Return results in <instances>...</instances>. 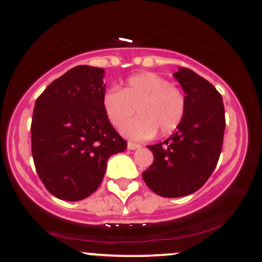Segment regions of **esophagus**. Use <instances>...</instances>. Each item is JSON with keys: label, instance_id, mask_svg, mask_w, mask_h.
Returning a JSON list of instances; mask_svg holds the SVG:
<instances>
[{"label": "esophagus", "instance_id": "1", "mask_svg": "<svg viewBox=\"0 0 262 262\" xmlns=\"http://www.w3.org/2000/svg\"><path fill=\"white\" fill-rule=\"evenodd\" d=\"M139 148H140L139 144L132 143V141H128V149L129 150H137V149H139Z\"/></svg>", "mask_w": 262, "mask_h": 262}]
</instances>
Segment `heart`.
<instances>
[{"mask_svg": "<svg viewBox=\"0 0 262 262\" xmlns=\"http://www.w3.org/2000/svg\"><path fill=\"white\" fill-rule=\"evenodd\" d=\"M102 107L114 127L121 125L135 112L139 116L125 123L122 133L134 140H148L159 132L169 135L181 124L186 112V97L179 87L155 73L128 77L122 90H107Z\"/></svg>", "mask_w": 262, "mask_h": 262, "instance_id": "obj_1", "label": "heart"}]
</instances>
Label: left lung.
Wrapping results in <instances>:
<instances>
[{"instance_id":"8db88e82","label":"left lung","mask_w":262,"mask_h":262,"mask_svg":"<svg viewBox=\"0 0 262 262\" xmlns=\"http://www.w3.org/2000/svg\"><path fill=\"white\" fill-rule=\"evenodd\" d=\"M173 77L186 97L181 124L164 143L148 145L154 162L143 172L146 186L161 197H185L206 183L214 171L225 129L222 95L202 76L180 68Z\"/></svg>"}]
</instances>
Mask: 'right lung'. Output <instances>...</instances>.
<instances>
[{"label": "right lung", "instance_id": "obj_1", "mask_svg": "<svg viewBox=\"0 0 262 262\" xmlns=\"http://www.w3.org/2000/svg\"><path fill=\"white\" fill-rule=\"evenodd\" d=\"M103 77L101 68L75 66L35 101L33 160L41 182L60 200L74 202L92 194L103 180L108 159L127 148L102 107Z\"/></svg>", "mask_w": 262, "mask_h": 262}]
</instances>
